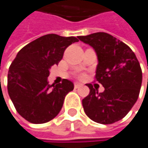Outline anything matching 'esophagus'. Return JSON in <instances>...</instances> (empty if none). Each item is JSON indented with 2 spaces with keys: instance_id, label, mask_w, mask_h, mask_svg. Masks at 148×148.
Wrapping results in <instances>:
<instances>
[{
  "instance_id": "obj_1",
  "label": "esophagus",
  "mask_w": 148,
  "mask_h": 148,
  "mask_svg": "<svg viewBox=\"0 0 148 148\" xmlns=\"http://www.w3.org/2000/svg\"><path fill=\"white\" fill-rule=\"evenodd\" d=\"M83 85L81 84V83H79V82H74V87L76 88V89H77V88H79L80 86H82Z\"/></svg>"
}]
</instances>
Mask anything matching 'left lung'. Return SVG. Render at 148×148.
<instances>
[{"mask_svg":"<svg viewBox=\"0 0 148 148\" xmlns=\"http://www.w3.org/2000/svg\"><path fill=\"white\" fill-rule=\"evenodd\" d=\"M96 53L98 65L96 80L105 90L99 92L92 84L89 94L82 101L86 116L92 121L109 124L123 118L138 100L142 71L132 50L106 32L78 36Z\"/></svg>","mask_w":148,"mask_h":148,"instance_id":"obj_1","label":"left lung"}]
</instances>
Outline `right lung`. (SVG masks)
<instances>
[{
  "label": "right lung",
  "mask_w": 148,
  "mask_h": 148,
  "mask_svg": "<svg viewBox=\"0 0 148 148\" xmlns=\"http://www.w3.org/2000/svg\"><path fill=\"white\" fill-rule=\"evenodd\" d=\"M77 41L75 37L47 34L17 53L8 73V92L18 114L30 123L49 122L61 111L74 84L63 79L49 85V70L62 60L66 47Z\"/></svg>",
  "instance_id": "right-lung-1"
}]
</instances>
